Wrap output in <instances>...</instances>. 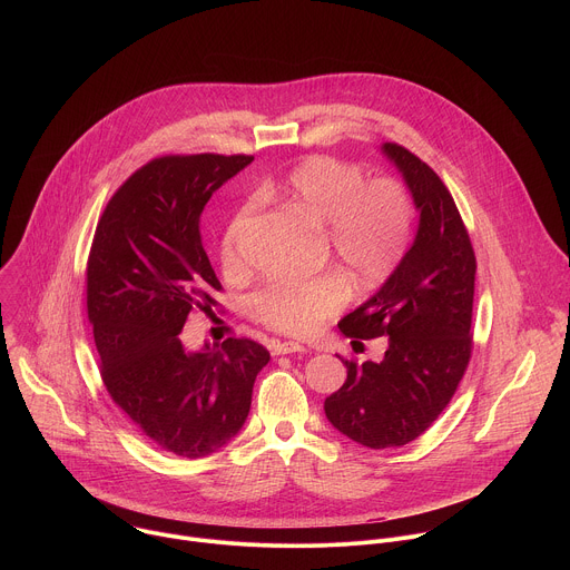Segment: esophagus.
<instances>
[{"instance_id": "1", "label": "esophagus", "mask_w": 570, "mask_h": 570, "mask_svg": "<svg viewBox=\"0 0 570 570\" xmlns=\"http://www.w3.org/2000/svg\"><path fill=\"white\" fill-rule=\"evenodd\" d=\"M295 352H306L304 345L295 343V341H275L273 343V354L275 356H284V354H295Z\"/></svg>"}]
</instances>
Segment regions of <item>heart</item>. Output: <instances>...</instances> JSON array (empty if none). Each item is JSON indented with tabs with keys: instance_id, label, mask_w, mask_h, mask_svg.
I'll list each match as a JSON object with an SVG mask.
<instances>
[{
	"instance_id": "b5f03b06",
	"label": "heart",
	"mask_w": 570,
	"mask_h": 570,
	"mask_svg": "<svg viewBox=\"0 0 570 570\" xmlns=\"http://www.w3.org/2000/svg\"><path fill=\"white\" fill-rule=\"evenodd\" d=\"M268 194H277L304 220L327 227L330 250L358 291L383 286L409 255L415 207L409 189L394 178L367 180L352 161L311 155ZM250 214L253 205H243L223 232L220 262L229 273L240 268L236 243ZM347 302L350 284L341 275L277 279L250 297V311L275 332L306 336L338 315Z\"/></svg>"
}]
</instances>
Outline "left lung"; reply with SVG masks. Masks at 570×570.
I'll use <instances>...</instances> for the list:
<instances>
[{
    "label": "left lung",
    "mask_w": 570,
    "mask_h": 570,
    "mask_svg": "<svg viewBox=\"0 0 570 570\" xmlns=\"http://www.w3.org/2000/svg\"><path fill=\"white\" fill-rule=\"evenodd\" d=\"M420 227L399 271L338 327L347 338L385 336L374 363L343 361L347 381L324 399V413L350 440L370 449L403 446L446 409L471 358L475 255L451 191L415 153L385 141Z\"/></svg>",
    "instance_id": "8db88e82"
}]
</instances>
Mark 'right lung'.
Wrapping results in <instances>:
<instances>
[{"mask_svg": "<svg viewBox=\"0 0 570 570\" xmlns=\"http://www.w3.org/2000/svg\"><path fill=\"white\" fill-rule=\"evenodd\" d=\"M250 155H165L137 169L99 218L88 259V317L112 401L159 449L205 458L246 424L264 345L227 338L185 350L191 311L212 313L220 282L203 248L212 194Z\"/></svg>", "mask_w": 570, "mask_h": 570, "instance_id": "right-lung-1", "label": "right lung"}]
</instances>
